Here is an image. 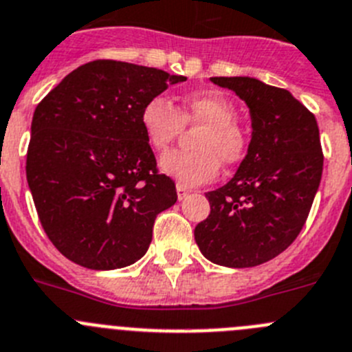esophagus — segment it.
<instances>
[{
	"instance_id": "esophagus-1",
	"label": "esophagus",
	"mask_w": 352,
	"mask_h": 352,
	"mask_svg": "<svg viewBox=\"0 0 352 352\" xmlns=\"http://www.w3.org/2000/svg\"><path fill=\"white\" fill-rule=\"evenodd\" d=\"M189 189H187L186 186H182V184H177V198H179V201H182V199H186L187 196H189Z\"/></svg>"
}]
</instances>
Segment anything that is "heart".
Returning a JSON list of instances; mask_svg holds the SVG:
<instances>
[{
    "mask_svg": "<svg viewBox=\"0 0 352 352\" xmlns=\"http://www.w3.org/2000/svg\"><path fill=\"white\" fill-rule=\"evenodd\" d=\"M238 109L229 98L219 94H195L182 102L180 111L165 97H154L142 107L140 124L154 151L168 149L182 131L184 123L203 124L196 137L198 151H172L161 156L160 168L182 186L210 182L224 165L243 160L248 139L236 123Z\"/></svg>",
    "mask_w": 352,
    "mask_h": 352,
    "instance_id": "obj_1",
    "label": "heart"
}]
</instances>
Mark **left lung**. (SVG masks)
Masks as SVG:
<instances>
[{
  "mask_svg": "<svg viewBox=\"0 0 352 352\" xmlns=\"http://www.w3.org/2000/svg\"><path fill=\"white\" fill-rule=\"evenodd\" d=\"M250 111L252 139L226 186L206 192L210 215L195 239L210 262L254 267L294 243L305 224L323 173L316 118L288 90L257 78H210Z\"/></svg>",
  "mask_w": 352,
  "mask_h": 352,
  "instance_id": "left-lung-1",
  "label": "left lung"
}]
</instances>
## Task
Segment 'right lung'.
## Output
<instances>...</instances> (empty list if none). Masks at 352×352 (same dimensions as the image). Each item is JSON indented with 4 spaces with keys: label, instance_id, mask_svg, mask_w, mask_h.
<instances>
[{
    "label": "right lung",
    "instance_id": "right-lung-1",
    "mask_svg": "<svg viewBox=\"0 0 352 352\" xmlns=\"http://www.w3.org/2000/svg\"><path fill=\"white\" fill-rule=\"evenodd\" d=\"M186 76L118 60L67 74L38 104L28 184L43 229L74 264L95 271L146 255L154 219L177 201L140 124L151 98Z\"/></svg>",
    "mask_w": 352,
    "mask_h": 352
}]
</instances>
